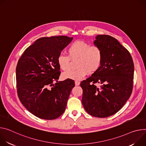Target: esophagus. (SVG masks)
<instances>
[{"instance_id":"obj_1","label":"esophagus","mask_w":146,"mask_h":146,"mask_svg":"<svg viewBox=\"0 0 146 146\" xmlns=\"http://www.w3.org/2000/svg\"><path fill=\"white\" fill-rule=\"evenodd\" d=\"M75 84L76 86H78V85H80V82L79 81H77V80H76V81L75 82Z\"/></svg>"}]
</instances>
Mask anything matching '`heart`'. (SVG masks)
<instances>
[{
    "label": "heart",
    "instance_id": "heart-1",
    "mask_svg": "<svg viewBox=\"0 0 146 146\" xmlns=\"http://www.w3.org/2000/svg\"><path fill=\"white\" fill-rule=\"evenodd\" d=\"M67 53L68 56L61 53L57 56L58 67L64 71H69L71 68V59L78 58V69L64 73L62 77L64 79L81 80L88 73L93 74L98 71L103 62V54L101 48L97 46H90L82 40L72 42L67 48Z\"/></svg>",
    "mask_w": 146,
    "mask_h": 146
}]
</instances>
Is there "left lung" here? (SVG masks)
Wrapping results in <instances>:
<instances>
[{
  "label": "left lung",
  "mask_w": 146,
  "mask_h": 146,
  "mask_svg": "<svg viewBox=\"0 0 146 146\" xmlns=\"http://www.w3.org/2000/svg\"><path fill=\"white\" fill-rule=\"evenodd\" d=\"M103 54L100 68L81 82L82 103L90 115L106 118L115 114L130 98L134 64L131 54L115 38L99 35L94 41ZM96 83L102 84L100 88Z\"/></svg>",
  "instance_id": "1"
}]
</instances>
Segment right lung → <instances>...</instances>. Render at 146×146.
I'll return each mask as SVG.
<instances>
[{"label": "right lung", "mask_w": 146, "mask_h": 146, "mask_svg": "<svg viewBox=\"0 0 146 146\" xmlns=\"http://www.w3.org/2000/svg\"><path fill=\"white\" fill-rule=\"evenodd\" d=\"M72 39L67 36L40 38L26 48L18 61L19 98L27 110L39 118L56 119L66 110L75 82L71 79L58 81L61 72L57 57Z\"/></svg>", "instance_id": "right-lung-1"}]
</instances>
